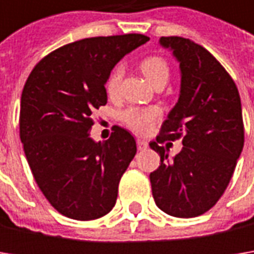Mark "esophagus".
Returning <instances> with one entry per match:
<instances>
[{
    "mask_svg": "<svg viewBox=\"0 0 254 254\" xmlns=\"http://www.w3.org/2000/svg\"><path fill=\"white\" fill-rule=\"evenodd\" d=\"M137 148L142 151V150H147L148 148V142L144 141V140H137Z\"/></svg>",
    "mask_w": 254,
    "mask_h": 254,
    "instance_id": "34e87169",
    "label": "esophagus"
}]
</instances>
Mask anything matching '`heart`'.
<instances>
[{
    "label": "heart",
    "mask_w": 254,
    "mask_h": 254,
    "mask_svg": "<svg viewBox=\"0 0 254 254\" xmlns=\"http://www.w3.org/2000/svg\"><path fill=\"white\" fill-rule=\"evenodd\" d=\"M140 69L144 73V76L151 82L155 87L158 84L167 83L168 77H170V67L168 64L165 62V59L161 56H148L145 59H142L140 64ZM123 79V67L122 66H116L113 69L107 80H106V93L109 97H116L120 83ZM161 113L158 109H140V107H130L126 112L123 113V122L126 123L127 127H130L132 131L144 134L150 130L154 123L160 119Z\"/></svg>",
    "instance_id": "b5f03b06"
}]
</instances>
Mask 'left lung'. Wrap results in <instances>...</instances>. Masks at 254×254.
I'll use <instances>...</instances> for the list:
<instances>
[{
  "label": "left lung",
  "mask_w": 254,
  "mask_h": 254,
  "mask_svg": "<svg viewBox=\"0 0 254 254\" xmlns=\"http://www.w3.org/2000/svg\"><path fill=\"white\" fill-rule=\"evenodd\" d=\"M160 44L180 62L178 103L150 142L161 164L150 174L157 206L175 218H195L219 200L243 150L245 127L238 87L225 67L203 46L181 36ZM183 138L172 160L159 144Z\"/></svg>",
  "instance_id": "1"
}]
</instances>
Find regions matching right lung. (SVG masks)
<instances>
[{
	"instance_id": "1",
	"label": "right lung",
	"mask_w": 254,
	"mask_h": 254,
	"mask_svg": "<svg viewBox=\"0 0 254 254\" xmlns=\"http://www.w3.org/2000/svg\"><path fill=\"white\" fill-rule=\"evenodd\" d=\"M147 41L141 34L80 39L45 56L26 79L19 137L39 190L66 218L99 219L116 205L137 145L119 126L109 140L93 141L92 116L107 103L113 67Z\"/></svg>"
}]
</instances>
